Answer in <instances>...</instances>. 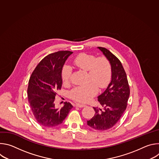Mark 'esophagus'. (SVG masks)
I'll return each mask as SVG.
<instances>
[{
	"label": "esophagus",
	"mask_w": 159,
	"mask_h": 159,
	"mask_svg": "<svg viewBox=\"0 0 159 159\" xmlns=\"http://www.w3.org/2000/svg\"><path fill=\"white\" fill-rule=\"evenodd\" d=\"M75 106H76L77 107H84L85 106V104H79V103H77V104H75Z\"/></svg>",
	"instance_id": "1"
}]
</instances>
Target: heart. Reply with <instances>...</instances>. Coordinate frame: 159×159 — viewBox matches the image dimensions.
<instances>
[{
	"label": "heart",
	"instance_id": "b5f03b06",
	"mask_svg": "<svg viewBox=\"0 0 159 159\" xmlns=\"http://www.w3.org/2000/svg\"><path fill=\"white\" fill-rule=\"evenodd\" d=\"M79 69L87 71L88 84L79 85L72 89L70 96L72 99L81 102L89 101L98 92L99 89L106 87L111 81L112 75L111 65L106 57H97L93 54L80 53L73 61ZM72 69L69 65H64L61 71V78L64 83L70 80Z\"/></svg>",
	"mask_w": 159,
	"mask_h": 159
}]
</instances>
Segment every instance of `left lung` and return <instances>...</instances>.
Masks as SVG:
<instances>
[{
    "label": "left lung",
    "mask_w": 159,
    "mask_h": 159,
    "mask_svg": "<svg viewBox=\"0 0 159 159\" xmlns=\"http://www.w3.org/2000/svg\"><path fill=\"white\" fill-rule=\"evenodd\" d=\"M109 60L112 69L111 81L105 91L98 96L101 107H93L94 116L87 121L93 129L107 130L114 126L125 111L130 90L126 74L120 60L107 49L98 47Z\"/></svg>",
    "instance_id": "8db88e82"
}]
</instances>
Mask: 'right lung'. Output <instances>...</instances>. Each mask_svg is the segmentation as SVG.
I'll return each instance as SVG.
<instances>
[{"instance_id":"right-lung-1","label":"right lung","mask_w":159,"mask_h":159,"mask_svg":"<svg viewBox=\"0 0 159 159\" xmlns=\"http://www.w3.org/2000/svg\"><path fill=\"white\" fill-rule=\"evenodd\" d=\"M70 51H58L45 57L33 72L28 87V98L33 115L37 122L45 127L60 125L73 106L65 102L57 109L54 101L62 85L63 66L71 54Z\"/></svg>"}]
</instances>
